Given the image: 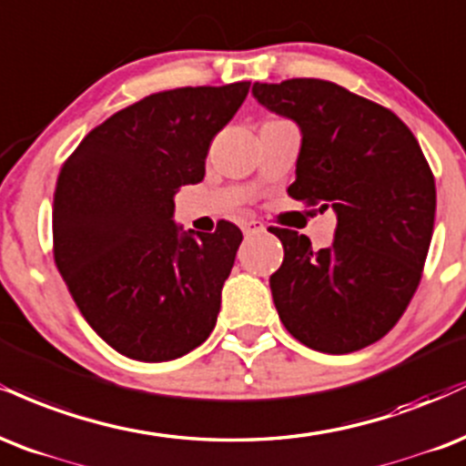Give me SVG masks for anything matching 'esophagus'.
Returning <instances> with one entry per match:
<instances>
[{
  "label": "esophagus",
  "instance_id": "34e87169",
  "mask_svg": "<svg viewBox=\"0 0 466 466\" xmlns=\"http://www.w3.org/2000/svg\"><path fill=\"white\" fill-rule=\"evenodd\" d=\"M261 222H257V220H244L242 222V231L246 233V235H253V233H257V231H261Z\"/></svg>",
  "mask_w": 466,
  "mask_h": 466
}]
</instances>
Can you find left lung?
<instances>
[{"label": "left lung", "mask_w": 466, "mask_h": 466, "mask_svg": "<svg viewBox=\"0 0 466 466\" xmlns=\"http://www.w3.org/2000/svg\"><path fill=\"white\" fill-rule=\"evenodd\" d=\"M253 96L303 135L288 194L338 216L333 244L320 250L270 227L283 244L270 277L279 319L314 351H360L397 325L417 292L434 231V174L390 108L336 82H255Z\"/></svg>", "instance_id": "8db88e82"}]
</instances>
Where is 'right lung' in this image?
<instances>
[{
    "mask_svg": "<svg viewBox=\"0 0 466 466\" xmlns=\"http://www.w3.org/2000/svg\"><path fill=\"white\" fill-rule=\"evenodd\" d=\"M250 82L152 93L91 130L60 167L54 261L91 329L117 353L167 362L209 338L242 231L183 233L174 194L205 158Z\"/></svg>",
    "mask_w": 466,
    "mask_h": 466,
    "instance_id": "add662e5",
    "label": "right lung"
}]
</instances>
